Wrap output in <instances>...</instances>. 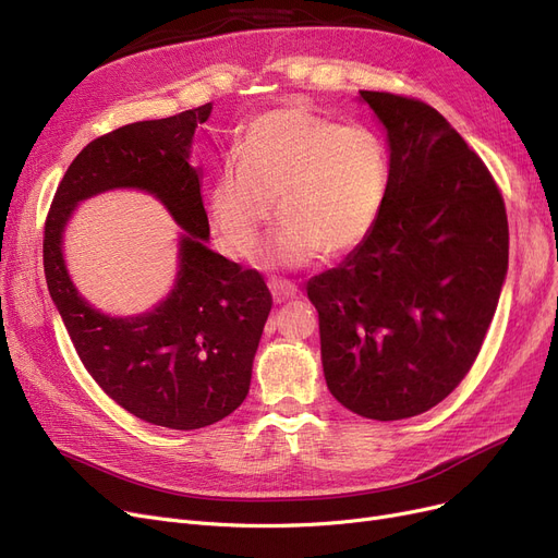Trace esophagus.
<instances>
[{
	"label": "esophagus",
	"instance_id": "1",
	"mask_svg": "<svg viewBox=\"0 0 558 558\" xmlns=\"http://www.w3.org/2000/svg\"><path fill=\"white\" fill-rule=\"evenodd\" d=\"M268 290H271L276 303H282L287 299L296 296V287L292 282H284V280H271L268 282Z\"/></svg>",
	"mask_w": 558,
	"mask_h": 558
}]
</instances>
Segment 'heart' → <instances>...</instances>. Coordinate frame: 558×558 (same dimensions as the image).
<instances>
[{
  "mask_svg": "<svg viewBox=\"0 0 558 558\" xmlns=\"http://www.w3.org/2000/svg\"><path fill=\"white\" fill-rule=\"evenodd\" d=\"M388 191V154L367 129L340 126L305 106L257 114L209 191L211 227L227 255L247 257L282 218L264 259L305 266L342 257L369 236Z\"/></svg>",
  "mask_w": 558,
  "mask_h": 558,
  "instance_id": "1",
  "label": "heart"
}]
</instances>
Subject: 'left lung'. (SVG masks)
<instances>
[{
  "label": "left lung",
  "instance_id": "obj_1",
  "mask_svg": "<svg viewBox=\"0 0 558 558\" xmlns=\"http://www.w3.org/2000/svg\"><path fill=\"white\" fill-rule=\"evenodd\" d=\"M388 144L369 236L307 282L333 398L359 416H418L476 361L508 274V218L485 162L421 100L361 92Z\"/></svg>",
  "mask_w": 558,
  "mask_h": 558
}]
</instances>
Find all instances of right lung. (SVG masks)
<instances>
[{
  "instance_id": "add662e5",
  "label": "right lung",
  "mask_w": 558,
  "mask_h": 558,
  "mask_svg": "<svg viewBox=\"0 0 558 558\" xmlns=\"http://www.w3.org/2000/svg\"><path fill=\"white\" fill-rule=\"evenodd\" d=\"M211 110L206 102L89 142L69 165L46 220L48 292L80 361L119 407L170 429L214 425L245 400L274 303L257 271H243L209 247L191 149L197 123ZM121 187L154 194L182 227L173 290L147 314L129 318L100 314L82 298L63 257L76 204Z\"/></svg>"
}]
</instances>
